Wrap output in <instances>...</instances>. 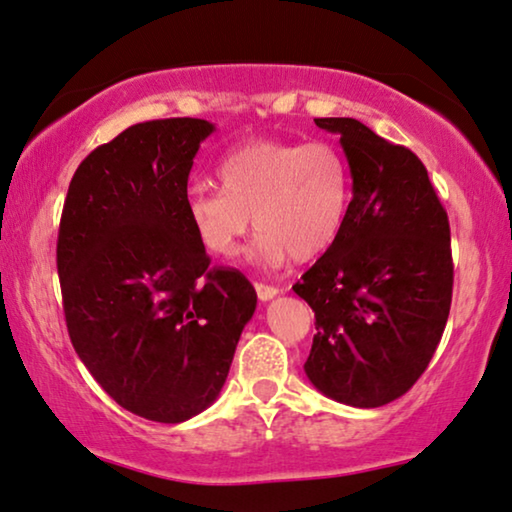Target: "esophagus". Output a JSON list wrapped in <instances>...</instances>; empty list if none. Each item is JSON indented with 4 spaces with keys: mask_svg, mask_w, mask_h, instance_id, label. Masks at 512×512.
Masks as SVG:
<instances>
[{
    "mask_svg": "<svg viewBox=\"0 0 512 512\" xmlns=\"http://www.w3.org/2000/svg\"><path fill=\"white\" fill-rule=\"evenodd\" d=\"M255 292L259 296V301H271L280 294V289L273 285H264V282H255Z\"/></svg>",
    "mask_w": 512,
    "mask_h": 512,
    "instance_id": "1",
    "label": "esophagus"
}]
</instances>
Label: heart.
Segmentation results:
<instances>
[{"label":"heart","mask_w":512,"mask_h":512,"mask_svg":"<svg viewBox=\"0 0 512 512\" xmlns=\"http://www.w3.org/2000/svg\"><path fill=\"white\" fill-rule=\"evenodd\" d=\"M218 181L223 193L193 188L186 195L190 232L209 255L232 257L257 225L250 257L262 266L324 255L352 204L349 165L329 142H246L225 156Z\"/></svg>","instance_id":"b5f03b06"}]
</instances>
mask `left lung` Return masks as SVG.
Masks as SVG:
<instances>
[{
	"mask_svg": "<svg viewBox=\"0 0 512 512\" xmlns=\"http://www.w3.org/2000/svg\"><path fill=\"white\" fill-rule=\"evenodd\" d=\"M315 124L340 135L352 204L338 241L294 285L317 329L303 370L326 398L372 409L416 384L446 329L451 227L416 154L358 119Z\"/></svg>",
	"mask_w": 512,
	"mask_h": 512,
	"instance_id": "1",
	"label": "left lung"
}]
</instances>
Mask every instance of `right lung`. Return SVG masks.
<instances>
[{"label": "right lung", "mask_w": 512, "mask_h": 512, "mask_svg": "<svg viewBox=\"0 0 512 512\" xmlns=\"http://www.w3.org/2000/svg\"><path fill=\"white\" fill-rule=\"evenodd\" d=\"M204 119L135 124L91 151L61 211L57 271L71 342L135 416L183 423L223 391L257 294L211 259L186 220Z\"/></svg>", "instance_id": "add662e5"}]
</instances>
